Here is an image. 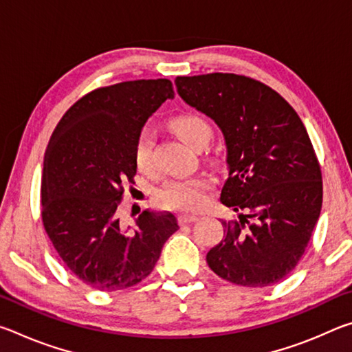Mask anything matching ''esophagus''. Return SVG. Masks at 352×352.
<instances>
[{"label": "esophagus", "instance_id": "esophagus-1", "mask_svg": "<svg viewBox=\"0 0 352 352\" xmlns=\"http://www.w3.org/2000/svg\"><path fill=\"white\" fill-rule=\"evenodd\" d=\"M195 220H199V217L197 216H190V214H180V216H178V222H180L182 225L192 223V222H195Z\"/></svg>", "mask_w": 352, "mask_h": 352}]
</instances>
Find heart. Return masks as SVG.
I'll list each match as a JSON object with an SVG mask.
<instances>
[{
  "mask_svg": "<svg viewBox=\"0 0 352 352\" xmlns=\"http://www.w3.org/2000/svg\"><path fill=\"white\" fill-rule=\"evenodd\" d=\"M172 129L184 144L195 148L211 140V127L204 118L192 113L172 119ZM155 132L151 127L141 130L135 146V164L142 172L152 169ZM210 182L206 178H188V180H170L160 189V204L177 211H197L206 201V190Z\"/></svg>",
  "mask_w": 352,
  "mask_h": 352,
  "instance_id": "b5f03b06",
  "label": "heart"
}]
</instances>
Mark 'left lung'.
Returning a JSON list of instances; mask_svg holds the SVG:
<instances>
[{"label":"left lung","instance_id":"left-lung-1","mask_svg":"<svg viewBox=\"0 0 352 352\" xmlns=\"http://www.w3.org/2000/svg\"><path fill=\"white\" fill-rule=\"evenodd\" d=\"M188 105L217 124L228 180L220 201L237 219L206 254L210 269L245 287L276 284L305 254L323 204L318 160L300 116L270 87L211 73L175 79Z\"/></svg>","mask_w":352,"mask_h":352}]
</instances>
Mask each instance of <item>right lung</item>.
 Here are the masks:
<instances>
[{
    "label": "right lung",
    "instance_id": "1",
    "mask_svg": "<svg viewBox=\"0 0 352 352\" xmlns=\"http://www.w3.org/2000/svg\"><path fill=\"white\" fill-rule=\"evenodd\" d=\"M168 79L130 80L88 93L65 113L47 144L41 219L65 265L90 287L122 290L151 275L178 230L172 212L142 211L119 223L124 186L136 174L135 146L166 99Z\"/></svg>",
    "mask_w": 352,
    "mask_h": 352
}]
</instances>
